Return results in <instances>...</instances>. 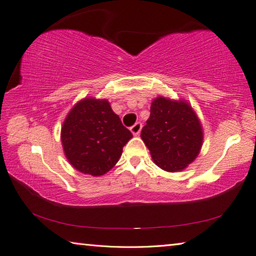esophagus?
Segmentation results:
<instances>
[{
    "label": "esophagus",
    "instance_id": "1",
    "mask_svg": "<svg viewBox=\"0 0 256 256\" xmlns=\"http://www.w3.org/2000/svg\"><path fill=\"white\" fill-rule=\"evenodd\" d=\"M141 128H142V124L138 122V123L134 124L130 130H131L133 136H138V134H140V132H141Z\"/></svg>",
    "mask_w": 256,
    "mask_h": 256
}]
</instances>
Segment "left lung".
<instances>
[{"label": "left lung", "mask_w": 256, "mask_h": 256, "mask_svg": "<svg viewBox=\"0 0 256 256\" xmlns=\"http://www.w3.org/2000/svg\"><path fill=\"white\" fill-rule=\"evenodd\" d=\"M154 162L162 170H184L200 154L203 128L196 112L184 100L159 96L151 102L150 118L141 131Z\"/></svg>", "instance_id": "left-lung-1"}]
</instances>
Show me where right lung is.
<instances>
[{
  "mask_svg": "<svg viewBox=\"0 0 256 256\" xmlns=\"http://www.w3.org/2000/svg\"><path fill=\"white\" fill-rule=\"evenodd\" d=\"M107 99L86 97L68 112L60 128L64 154L82 174L102 176L120 158L132 138Z\"/></svg>",
  "mask_w": 256,
  "mask_h": 256,
  "instance_id": "right-lung-1",
  "label": "right lung"
}]
</instances>
